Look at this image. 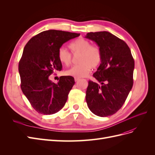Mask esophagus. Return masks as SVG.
Listing matches in <instances>:
<instances>
[{"label": "esophagus", "mask_w": 155, "mask_h": 155, "mask_svg": "<svg viewBox=\"0 0 155 155\" xmlns=\"http://www.w3.org/2000/svg\"><path fill=\"white\" fill-rule=\"evenodd\" d=\"M79 79H80L78 78H74V80H75V81H76V82L78 81H79Z\"/></svg>", "instance_id": "1"}]
</instances>
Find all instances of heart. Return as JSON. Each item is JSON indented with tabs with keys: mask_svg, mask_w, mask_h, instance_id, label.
Wrapping results in <instances>:
<instances>
[{
	"mask_svg": "<svg viewBox=\"0 0 155 155\" xmlns=\"http://www.w3.org/2000/svg\"><path fill=\"white\" fill-rule=\"evenodd\" d=\"M68 47L73 54H79L78 56V64L74 65L65 72L67 76L74 78H83L86 76L91 68H95L101 62V53L100 48L96 46L91 45L88 41L79 38L70 43ZM58 57L63 64L68 66L72 62V54L63 47L58 50Z\"/></svg>",
	"mask_w": 155,
	"mask_h": 155,
	"instance_id": "heart-1",
	"label": "heart"
}]
</instances>
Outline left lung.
Masks as SVG:
<instances>
[{
	"instance_id": "1",
	"label": "left lung",
	"mask_w": 155,
	"mask_h": 155,
	"mask_svg": "<svg viewBox=\"0 0 155 155\" xmlns=\"http://www.w3.org/2000/svg\"><path fill=\"white\" fill-rule=\"evenodd\" d=\"M85 37L96 42L102 57L93 74L101 85L88 81L87 104L96 116H111L123 106L133 87L134 61L125 42L110 32H90Z\"/></svg>"
}]
</instances>
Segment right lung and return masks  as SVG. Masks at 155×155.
Listing matches in <instances>:
<instances>
[{"mask_svg":"<svg viewBox=\"0 0 155 155\" xmlns=\"http://www.w3.org/2000/svg\"><path fill=\"white\" fill-rule=\"evenodd\" d=\"M79 35L61 30H46L33 37L25 46L18 63L21 88L39 113L55 114L66 104L75 83L74 78L61 76L59 82L54 83L49 76L54 70H62L58 50L67 41Z\"/></svg>","mask_w":155,"mask_h":155,"instance_id":"right-lung-1","label":"right lung"}]
</instances>
